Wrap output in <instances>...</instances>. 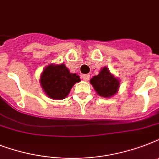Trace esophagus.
<instances>
[{
	"instance_id": "1",
	"label": "esophagus",
	"mask_w": 159,
	"mask_h": 159,
	"mask_svg": "<svg viewBox=\"0 0 159 159\" xmlns=\"http://www.w3.org/2000/svg\"><path fill=\"white\" fill-rule=\"evenodd\" d=\"M82 79L84 80L85 82H87V81L90 79V75L89 74L82 75Z\"/></svg>"
}]
</instances>
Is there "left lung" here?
Listing matches in <instances>:
<instances>
[{"instance_id":"obj_1","label":"left lung","mask_w":159,"mask_h":159,"mask_svg":"<svg viewBox=\"0 0 159 159\" xmlns=\"http://www.w3.org/2000/svg\"><path fill=\"white\" fill-rule=\"evenodd\" d=\"M90 82L97 94L106 98L116 95L120 87V81L110 72L107 67H103L99 74L90 80Z\"/></svg>"}]
</instances>
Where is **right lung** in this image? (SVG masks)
<instances>
[{
    "instance_id": "add662e5",
    "label": "right lung",
    "mask_w": 159,
    "mask_h": 159,
    "mask_svg": "<svg viewBox=\"0 0 159 159\" xmlns=\"http://www.w3.org/2000/svg\"><path fill=\"white\" fill-rule=\"evenodd\" d=\"M81 81L78 75L71 73L65 64H50L43 69L40 85L49 98L62 100L67 97L73 85Z\"/></svg>"
}]
</instances>
